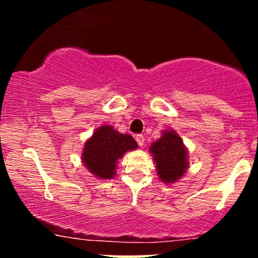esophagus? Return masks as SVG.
<instances>
[{
  "label": "esophagus",
  "mask_w": 258,
  "mask_h": 258,
  "mask_svg": "<svg viewBox=\"0 0 258 258\" xmlns=\"http://www.w3.org/2000/svg\"><path fill=\"white\" fill-rule=\"evenodd\" d=\"M136 141H137L139 147H143L144 146V141H146V139H144V136L137 135V136H136Z\"/></svg>",
  "instance_id": "obj_1"
}]
</instances>
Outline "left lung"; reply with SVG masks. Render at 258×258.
Returning a JSON list of instances; mask_svg holds the SVG:
<instances>
[{"label":"left lung","instance_id":"1","mask_svg":"<svg viewBox=\"0 0 258 258\" xmlns=\"http://www.w3.org/2000/svg\"><path fill=\"white\" fill-rule=\"evenodd\" d=\"M153 154L159 178L164 183L177 182L188 168V150L182 138L173 130H166L158 141L152 143Z\"/></svg>","mask_w":258,"mask_h":258}]
</instances>
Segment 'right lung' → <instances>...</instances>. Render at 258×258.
Here are the masks:
<instances>
[{
  "instance_id": "obj_1",
  "label": "right lung",
  "mask_w": 258,
  "mask_h": 258,
  "mask_svg": "<svg viewBox=\"0 0 258 258\" xmlns=\"http://www.w3.org/2000/svg\"><path fill=\"white\" fill-rule=\"evenodd\" d=\"M132 136L117 132L114 127L104 125L94 131L85 143L82 162L94 177L111 179L116 174V162L128 150L137 148Z\"/></svg>"
}]
</instances>
